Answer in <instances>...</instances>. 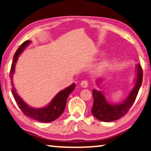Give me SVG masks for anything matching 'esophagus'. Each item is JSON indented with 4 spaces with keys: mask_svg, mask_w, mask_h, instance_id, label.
Wrapping results in <instances>:
<instances>
[{
    "mask_svg": "<svg viewBox=\"0 0 151 151\" xmlns=\"http://www.w3.org/2000/svg\"><path fill=\"white\" fill-rule=\"evenodd\" d=\"M80 85L82 86L83 88H86L88 86V82L86 81V80H83V81L81 82L80 83Z\"/></svg>",
    "mask_w": 151,
    "mask_h": 151,
    "instance_id": "obj_1",
    "label": "esophagus"
}]
</instances>
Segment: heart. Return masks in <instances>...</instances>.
<instances>
[{
	"label": "heart",
	"mask_w": 151,
	"mask_h": 151,
	"mask_svg": "<svg viewBox=\"0 0 151 151\" xmlns=\"http://www.w3.org/2000/svg\"><path fill=\"white\" fill-rule=\"evenodd\" d=\"M109 67H110V63H109V61L106 59H104L96 66L95 71L97 73L103 74L108 71Z\"/></svg>",
	"instance_id": "obj_1"
}]
</instances>
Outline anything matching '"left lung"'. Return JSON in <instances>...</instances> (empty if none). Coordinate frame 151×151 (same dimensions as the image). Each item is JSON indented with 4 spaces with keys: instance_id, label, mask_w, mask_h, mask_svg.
Instances as JSON below:
<instances>
[{
    "instance_id": "1",
    "label": "left lung",
    "mask_w": 151,
    "mask_h": 151,
    "mask_svg": "<svg viewBox=\"0 0 151 151\" xmlns=\"http://www.w3.org/2000/svg\"><path fill=\"white\" fill-rule=\"evenodd\" d=\"M136 78L135 85L133 89L129 93L127 98L119 104L109 103L106 100L104 93L96 89L93 90V105L91 112L95 117L99 120L106 122H110L124 116L131 109L132 105L135 102L136 97L142 86L143 71L142 67L139 64L136 65ZM102 80H97L96 84L100 86Z\"/></svg>"
}]
</instances>
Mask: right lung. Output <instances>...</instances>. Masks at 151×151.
Instances as JSON below:
<instances>
[{"label": "right lung", "mask_w": 151, "mask_h": 151, "mask_svg": "<svg viewBox=\"0 0 151 151\" xmlns=\"http://www.w3.org/2000/svg\"><path fill=\"white\" fill-rule=\"evenodd\" d=\"M30 43V40H27L25 42H24L18 47V49L14 55L9 75L10 78H12V93L16 103H17L18 106L20 107V109H21L24 115H25L27 117H29L30 118L35 119V120L41 122H52L58 118L63 114L64 110L65 109L66 104H67L68 96L74 90L76 84H72L71 85L68 86L67 88L60 91L51 101V102L46 106L38 109L33 108V107H31L28 104H27V103L24 102V100L16 93V88L14 86L12 79H13V74L15 71L16 63H17L18 57Z\"/></svg>", "instance_id": "1"}]
</instances>
